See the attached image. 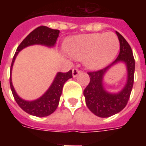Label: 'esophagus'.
<instances>
[{"mask_svg":"<svg viewBox=\"0 0 146 146\" xmlns=\"http://www.w3.org/2000/svg\"><path fill=\"white\" fill-rule=\"evenodd\" d=\"M80 73V71L78 69H76V68L73 69V77H76V76H77V75H78Z\"/></svg>","mask_w":146,"mask_h":146,"instance_id":"34e87169","label":"esophagus"}]
</instances>
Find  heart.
Segmentation results:
<instances>
[{"mask_svg":"<svg viewBox=\"0 0 146 146\" xmlns=\"http://www.w3.org/2000/svg\"><path fill=\"white\" fill-rule=\"evenodd\" d=\"M119 39L113 32L81 34L68 39L65 48L76 60H84L91 70L107 66L119 51Z\"/></svg>","mask_w":146,"mask_h":146,"instance_id":"1","label":"heart"}]
</instances>
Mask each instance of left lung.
Returning <instances> with one entry per match:
<instances>
[{"label": "left lung", "mask_w": 146, "mask_h": 146, "mask_svg": "<svg viewBox=\"0 0 146 146\" xmlns=\"http://www.w3.org/2000/svg\"><path fill=\"white\" fill-rule=\"evenodd\" d=\"M116 33L120 44L118 57L113 63L104 69L88 73L90 76V82L84 91L88 108L95 115L102 118L115 115L125 107L134 84L135 62L131 48L120 33L116 31ZM119 62L125 64L127 81L125 85L119 92L112 93L106 91L104 88L103 79L108 70L114 64Z\"/></svg>", "instance_id": "left-lung-1"}]
</instances>
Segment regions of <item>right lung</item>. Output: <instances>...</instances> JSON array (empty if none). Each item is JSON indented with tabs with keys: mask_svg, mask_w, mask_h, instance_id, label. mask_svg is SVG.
Returning a JSON list of instances; mask_svg holds the SVG:
<instances>
[{
	"mask_svg": "<svg viewBox=\"0 0 146 146\" xmlns=\"http://www.w3.org/2000/svg\"><path fill=\"white\" fill-rule=\"evenodd\" d=\"M60 31L58 30H53L47 27H39L33 30L28 36L24 39L20 44L19 45L16 52L15 54L12 62H11V70H10V87H11L12 95L17 104L19 107L23 110L26 113H29L32 116L44 117L51 115L57 109L59 99H60L63 85L70 78L73 77L72 70H70L67 73H60L58 72L54 77L53 82L51 83L49 88L45 92L37 99L33 101H27L20 98L15 92L11 81V70L14 65L15 60L17 57L19 52L27 47L31 45L40 44L44 45L48 48H53Z\"/></svg>",
	"mask_w": 146,
	"mask_h": 146,
	"instance_id": "right-lung-1",
	"label": "right lung"
}]
</instances>
